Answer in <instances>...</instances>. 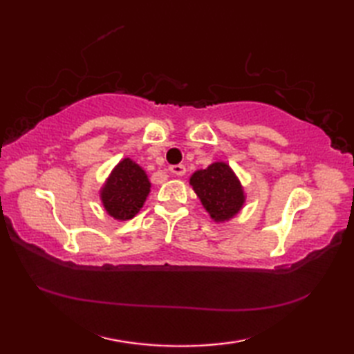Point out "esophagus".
<instances>
[{"label": "esophagus", "mask_w": 354, "mask_h": 354, "mask_svg": "<svg viewBox=\"0 0 354 354\" xmlns=\"http://www.w3.org/2000/svg\"><path fill=\"white\" fill-rule=\"evenodd\" d=\"M170 171L175 173V175H178V176H183V175H185L187 170H185L184 164H176V165H171Z\"/></svg>", "instance_id": "esophagus-1"}]
</instances>
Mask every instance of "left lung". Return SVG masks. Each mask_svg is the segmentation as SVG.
I'll list each match as a JSON object with an SVG mask.
<instances>
[{
    "label": "left lung",
    "instance_id": "8db88e82",
    "mask_svg": "<svg viewBox=\"0 0 354 354\" xmlns=\"http://www.w3.org/2000/svg\"><path fill=\"white\" fill-rule=\"evenodd\" d=\"M190 185L216 223H225L242 212L246 193L236 171L225 161H214L190 176Z\"/></svg>",
    "mask_w": 354,
    "mask_h": 354
}]
</instances>
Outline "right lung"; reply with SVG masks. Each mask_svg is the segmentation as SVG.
I'll use <instances>...</instances> for the list:
<instances>
[{"mask_svg": "<svg viewBox=\"0 0 354 354\" xmlns=\"http://www.w3.org/2000/svg\"><path fill=\"white\" fill-rule=\"evenodd\" d=\"M149 176L140 164L123 158L100 187V201L108 216L115 221H129L145 205L150 193Z\"/></svg>", "mask_w": 354, "mask_h": 354, "instance_id": "right-lung-1", "label": "right lung"}]
</instances>
